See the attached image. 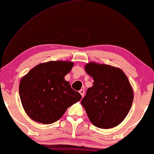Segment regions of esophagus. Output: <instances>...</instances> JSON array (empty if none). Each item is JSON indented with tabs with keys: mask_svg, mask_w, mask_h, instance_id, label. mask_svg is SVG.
<instances>
[{
	"mask_svg": "<svg viewBox=\"0 0 154 154\" xmlns=\"http://www.w3.org/2000/svg\"><path fill=\"white\" fill-rule=\"evenodd\" d=\"M79 92H80V94H81V96L83 97V96H84V94H85V90H84L83 89H81V90L79 91Z\"/></svg>",
	"mask_w": 154,
	"mask_h": 154,
	"instance_id": "1",
	"label": "esophagus"
}]
</instances>
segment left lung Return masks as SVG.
<instances>
[{
  "label": "left lung",
  "mask_w": 154,
  "mask_h": 154,
  "mask_svg": "<svg viewBox=\"0 0 154 154\" xmlns=\"http://www.w3.org/2000/svg\"><path fill=\"white\" fill-rule=\"evenodd\" d=\"M85 71L94 80L81 104L90 121L103 129L114 128L127 116L134 98L133 90L121 69L90 62Z\"/></svg>",
  "instance_id": "left-lung-1"
}]
</instances>
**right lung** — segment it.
<instances>
[{"mask_svg":"<svg viewBox=\"0 0 154 154\" xmlns=\"http://www.w3.org/2000/svg\"><path fill=\"white\" fill-rule=\"evenodd\" d=\"M73 66V62L62 61L42 63L22 78L19 87L20 100L31 119L43 124L53 123L81 100V94L64 79Z\"/></svg>","mask_w":154,"mask_h":154,"instance_id":"1","label":"right lung"}]
</instances>
